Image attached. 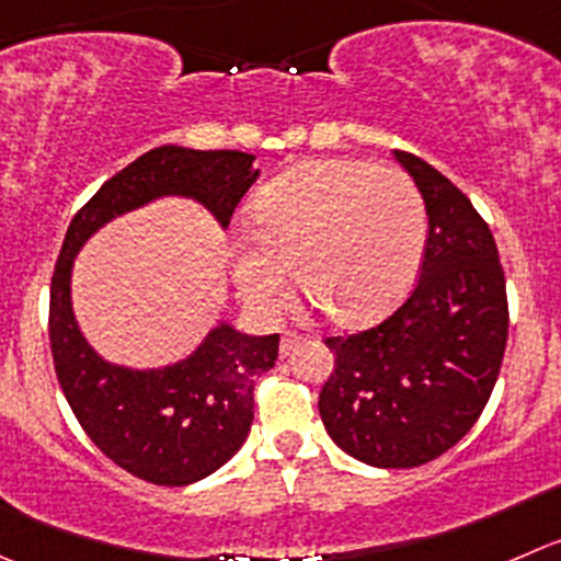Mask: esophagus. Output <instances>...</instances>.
I'll use <instances>...</instances> for the list:
<instances>
[{"mask_svg":"<svg viewBox=\"0 0 561 561\" xmlns=\"http://www.w3.org/2000/svg\"><path fill=\"white\" fill-rule=\"evenodd\" d=\"M301 340H304V336L298 334V331H285V334H282V342H279L282 356H287V353H290L293 347H296Z\"/></svg>","mask_w":561,"mask_h":561,"instance_id":"1","label":"esophagus"}]
</instances>
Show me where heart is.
<instances>
[{
	"mask_svg": "<svg viewBox=\"0 0 561 561\" xmlns=\"http://www.w3.org/2000/svg\"><path fill=\"white\" fill-rule=\"evenodd\" d=\"M254 236L236 247L238 290L260 312L304 296L340 323L389 312L416 276L427 208L411 175L369 161H307L254 199Z\"/></svg>",
	"mask_w": 561,
	"mask_h": 561,
	"instance_id": "heart-1",
	"label": "heart"
}]
</instances>
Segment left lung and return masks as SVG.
I'll list each match as a JSON object with an SVG mask.
<instances>
[{
	"label": "left lung",
	"mask_w": 561,
	"mask_h": 561,
	"mask_svg": "<svg viewBox=\"0 0 561 561\" xmlns=\"http://www.w3.org/2000/svg\"><path fill=\"white\" fill-rule=\"evenodd\" d=\"M425 197L427 243L411 296L373 329L325 336L336 362L320 419L336 447L378 469L453 449L491 400L507 347V282L491 227L427 161L394 150Z\"/></svg>",
	"instance_id": "8db88e82"
}]
</instances>
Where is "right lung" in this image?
Instances as JSON below:
<instances>
[{
  "instance_id": "add662e5",
  "label": "right lung",
  "mask_w": 561,
  "mask_h": 561,
  "mask_svg": "<svg viewBox=\"0 0 561 561\" xmlns=\"http://www.w3.org/2000/svg\"><path fill=\"white\" fill-rule=\"evenodd\" d=\"M254 181V156L241 150H150L81 205L54 265L48 340L65 400L112 463L153 485H192L241 449L254 419V378L274 367L279 334L247 336L219 325L175 367H114L79 334L70 309V265L98 227L161 194L199 199L227 227Z\"/></svg>"
}]
</instances>
